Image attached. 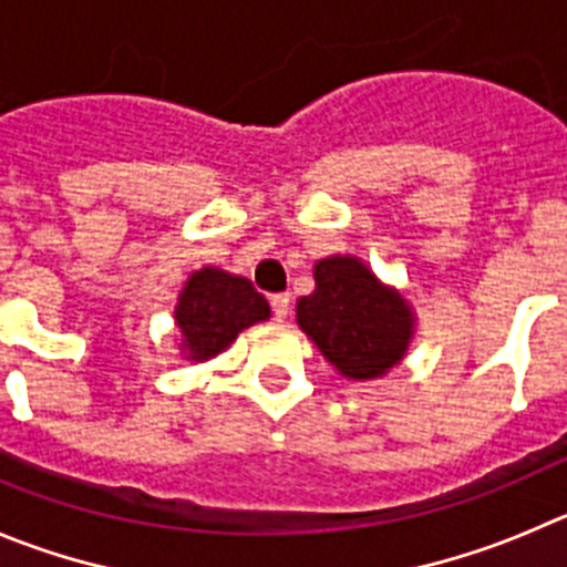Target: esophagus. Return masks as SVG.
Here are the masks:
<instances>
[{
  "label": "esophagus",
  "mask_w": 567,
  "mask_h": 567,
  "mask_svg": "<svg viewBox=\"0 0 567 567\" xmlns=\"http://www.w3.org/2000/svg\"><path fill=\"white\" fill-rule=\"evenodd\" d=\"M271 310H274V319H277V321L288 319L290 293H274V296H271Z\"/></svg>",
  "instance_id": "esophagus-1"
}]
</instances>
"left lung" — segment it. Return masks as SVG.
I'll list each match as a JSON object with an SVG mask.
<instances>
[{
  "mask_svg": "<svg viewBox=\"0 0 567 567\" xmlns=\"http://www.w3.org/2000/svg\"><path fill=\"white\" fill-rule=\"evenodd\" d=\"M296 321L352 380L380 378L400 363L414 324L403 296L383 288L355 257L321 259L316 290L296 301Z\"/></svg>",
  "mask_w": 567,
  "mask_h": 567,
  "instance_id": "8db88e82",
  "label": "left lung"
}]
</instances>
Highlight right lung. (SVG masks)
<instances>
[{
  "mask_svg": "<svg viewBox=\"0 0 567 567\" xmlns=\"http://www.w3.org/2000/svg\"><path fill=\"white\" fill-rule=\"evenodd\" d=\"M271 316L266 296L243 277L204 268L189 277L176 308V324L184 336V352L193 361L218 355L246 327Z\"/></svg>",
  "mask_w": 567,
  "mask_h": 567,
  "instance_id": "1",
  "label": "right lung"
}]
</instances>
